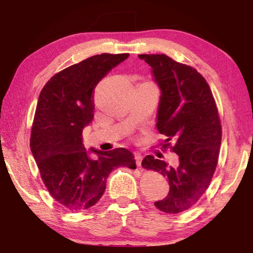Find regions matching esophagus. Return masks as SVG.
Here are the masks:
<instances>
[{
  "label": "esophagus",
  "instance_id": "34e87169",
  "mask_svg": "<svg viewBox=\"0 0 253 253\" xmlns=\"http://www.w3.org/2000/svg\"><path fill=\"white\" fill-rule=\"evenodd\" d=\"M134 160H136V164L138 167H140L141 166V160H143V155L140 153H136L134 154Z\"/></svg>",
  "mask_w": 253,
  "mask_h": 253
}]
</instances>
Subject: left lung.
<instances>
[{"instance_id": "1", "label": "left lung", "mask_w": 253, "mask_h": 253, "mask_svg": "<svg viewBox=\"0 0 253 253\" xmlns=\"http://www.w3.org/2000/svg\"><path fill=\"white\" fill-rule=\"evenodd\" d=\"M139 58L150 65L161 91L157 127L167 137L164 147L174 139L171 150L177 154L175 165L147 155L141 166L168 178V195L154 205L177 214L202 198L215 171L222 138L219 113L209 84L196 69L165 54H141Z\"/></svg>"}]
</instances>
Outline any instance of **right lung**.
Masks as SVG:
<instances>
[{
    "label": "right lung",
    "instance_id": "obj_1",
    "mask_svg": "<svg viewBox=\"0 0 253 253\" xmlns=\"http://www.w3.org/2000/svg\"><path fill=\"white\" fill-rule=\"evenodd\" d=\"M127 57L129 54L88 57L53 76L40 92L31 151L51 197L70 212L95 205L114 169L136 168L133 154L126 148L86 151L83 145V130L94 116L95 86ZM92 153L96 158L90 157Z\"/></svg>",
    "mask_w": 253,
    "mask_h": 253
}]
</instances>
